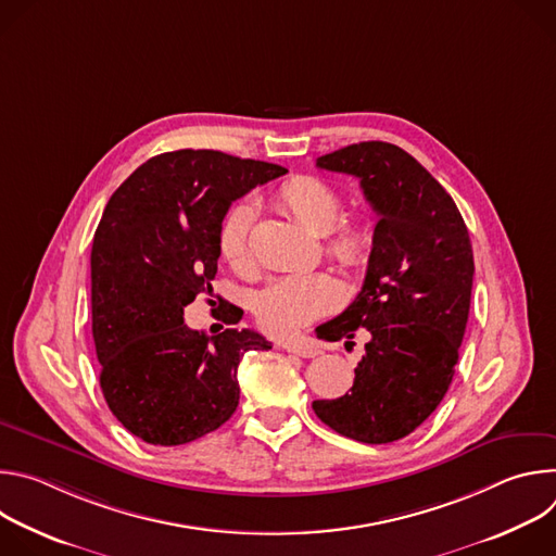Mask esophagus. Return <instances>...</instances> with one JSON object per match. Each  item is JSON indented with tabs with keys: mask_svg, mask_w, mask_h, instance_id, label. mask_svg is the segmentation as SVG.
<instances>
[{
	"mask_svg": "<svg viewBox=\"0 0 556 556\" xmlns=\"http://www.w3.org/2000/svg\"><path fill=\"white\" fill-rule=\"evenodd\" d=\"M281 348H283L286 352L296 354V356H303V358H314V356L321 354V350L316 348L314 343H309V341H288V343H283Z\"/></svg>",
	"mask_w": 556,
	"mask_h": 556,
	"instance_id": "34e87169",
	"label": "esophagus"
}]
</instances>
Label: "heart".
<instances>
[{"label":"heart","instance_id":"1","mask_svg":"<svg viewBox=\"0 0 556 556\" xmlns=\"http://www.w3.org/2000/svg\"><path fill=\"white\" fill-rule=\"evenodd\" d=\"M275 202L281 211L299 219L309 232L326 235V253L343 268L363 270L376 251V232L363 219H344L343 198L326 180L296 176L283 182ZM255 208L251 202L232 204L217 232L222 260L237 273L255 270L251 249V228ZM343 301L339 281L328 273H296L270 281L255 299L257 324L275 337H292L321 316L337 309Z\"/></svg>","mask_w":556,"mask_h":556}]
</instances>
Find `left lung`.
<instances>
[{
  "label": "left lung",
  "instance_id": "1",
  "mask_svg": "<svg viewBox=\"0 0 556 556\" xmlns=\"http://www.w3.org/2000/svg\"><path fill=\"white\" fill-rule=\"evenodd\" d=\"M316 167L358 178L378 224L358 296L316 330L352 343L363 328L365 356L350 393L312 409L345 438L387 444L418 429L453 380L475 273L470 237L453 198L401 147L358 142Z\"/></svg>",
  "mask_w": 556,
  "mask_h": 556
}]
</instances>
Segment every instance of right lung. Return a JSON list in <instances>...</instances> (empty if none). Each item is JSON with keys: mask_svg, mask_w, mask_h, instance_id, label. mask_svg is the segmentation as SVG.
Wrapping results in <instances>:
<instances>
[{"mask_svg": "<svg viewBox=\"0 0 556 556\" xmlns=\"http://www.w3.org/2000/svg\"><path fill=\"white\" fill-rule=\"evenodd\" d=\"M288 169L213 149L153 155L110 198L92 242V334L116 420L147 444L178 446L222 427L240 403L237 365L273 345L253 330L185 326L213 292L228 206ZM242 316L226 314L232 326Z\"/></svg>", "mask_w": 556, "mask_h": 556, "instance_id": "add662e5", "label": "right lung"}]
</instances>
